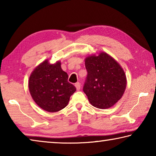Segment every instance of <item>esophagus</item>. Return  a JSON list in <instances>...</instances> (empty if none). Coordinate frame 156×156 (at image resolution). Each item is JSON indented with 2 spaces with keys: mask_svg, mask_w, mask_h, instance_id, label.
<instances>
[{
  "mask_svg": "<svg viewBox=\"0 0 156 156\" xmlns=\"http://www.w3.org/2000/svg\"><path fill=\"white\" fill-rule=\"evenodd\" d=\"M80 83H76V84H75V87H76V89H77V90H80Z\"/></svg>",
  "mask_w": 156,
  "mask_h": 156,
  "instance_id": "1",
  "label": "esophagus"
}]
</instances>
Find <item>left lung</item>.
<instances>
[{
  "instance_id": "obj_1",
  "label": "left lung",
  "mask_w": 156,
  "mask_h": 156,
  "mask_svg": "<svg viewBox=\"0 0 156 156\" xmlns=\"http://www.w3.org/2000/svg\"><path fill=\"white\" fill-rule=\"evenodd\" d=\"M84 62L87 76L83 91L89 102L98 109L112 107L125 91L126 78L123 69L105 52L87 57Z\"/></svg>"
}]
</instances>
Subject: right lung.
I'll use <instances>...</instances> for the list:
<instances>
[{
    "label": "right lung",
    "instance_id": "1",
    "mask_svg": "<svg viewBox=\"0 0 156 156\" xmlns=\"http://www.w3.org/2000/svg\"><path fill=\"white\" fill-rule=\"evenodd\" d=\"M60 65V61L50 64L45 60L34 69L29 79V90L34 102L48 112L64 109L76 91Z\"/></svg>",
    "mask_w": 156,
    "mask_h": 156
}]
</instances>
